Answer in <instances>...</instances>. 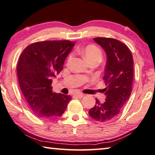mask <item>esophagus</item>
<instances>
[{
    "label": "esophagus",
    "mask_w": 155,
    "mask_h": 155,
    "mask_svg": "<svg viewBox=\"0 0 155 155\" xmlns=\"http://www.w3.org/2000/svg\"><path fill=\"white\" fill-rule=\"evenodd\" d=\"M76 96H77L78 97H80V98H81V97H83V96H85V94H81V93H77V94H76Z\"/></svg>",
    "instance_id": "esophagus-1"
}]
</instances>
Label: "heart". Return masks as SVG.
I'll return each mask as SVG.
<instances>
[{
    "label": "heart",
    "instance_id": "heart-1",
    "mask_svg": "<svg viewBox=\"0 0 155 155\" xmlns=\"http://www.w3.org/2000/svg\"><path fill=\"white\" fill-rule=\"evenodd\" d=\"M81 53H82L83 57L85 58L89 62L92 60H98L100 61L102 59V51H101L100 48H98L97 46L94 45H89L86 46L85 48L82 50ZM72 58L73 54L72 53H70L66 60L67 65H69V64L71 63Z\"/></svg>",
    "mask_w": 155,
    "mask_h": 155
}]
</instances>
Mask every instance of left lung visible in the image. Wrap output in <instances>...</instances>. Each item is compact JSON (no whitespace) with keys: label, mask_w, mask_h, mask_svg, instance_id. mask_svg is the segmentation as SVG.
<instances>
[{"label":"left lung","mask_w":155,"mask_h":155,"mask_svg":"<svg viewBox=\"0 0 155 155\" xmlns=\"http://www.w3.org/2000/svg\"><path fill=\"white\" fill-rule=\"evenodd\" d=\"M94 40L107 55L103 78L106 86L103 92H105L106 98L104 103L96 99L89 114L97 121L107 122L118 116L131 94L134 59L131 51L121 41L105 37L94 38Z\"/></svg>","instance_id":"8db88e82"}]
</instances>
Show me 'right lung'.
Masks as SVG:
<instances>
[{
  "mask_svg": "<svg viewBox=\"0 0 155 155\" xmlns=\"http://www.w3.org/2000/svg\"><path fill=\"white\" fill-rule=\"evenodd\" d=\"M74 45L68 40L36 42L26 47L19 56L17 66L19 87L31 110L40 119H58L71 100L70 95L53 92L51 85Z\"/></svg>",
  "mask_w": 155,
  "mask_h": 155,
  "instance_id": "obj_1",
  "label": "right lung"
}]
</instances>
